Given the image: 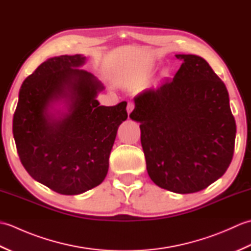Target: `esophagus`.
Listing matches in <instances>:
<instances>
[{
	"mask_svg": "<svg viewBox=\"0 0 251 251\" xmlns=\"http://www.w3.org/2000/svg\"><path fill=\"white\" fill-rule=\"evenodd\" d=\"M134 108H135V103L134 102H128V104H127V112H128V115L130 114V112L134 110Z\"/></svg>",
	"mask_w": 251,
	"mask_h": 251,
	"instance_id": "esophagus-1",
	"label": "esophagus"
}]
</instances>
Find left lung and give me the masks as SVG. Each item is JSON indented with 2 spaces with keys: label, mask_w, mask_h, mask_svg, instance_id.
<instances>
[{
  "label": "left lung",
  "mask_w": 251,
  "mask_h": 251,
  "mask_svg": "<svg viewBox=\"0 0 251 251\" xmlns=\"http://www.w3.org/2000/svg\"><path fill=\"white\" fill-rule=\"evenodd\" d=\"M182 61L173 79L135 98L131 120L140 123L147 170L159 188L175 193L206 189L233 158L236 124L225 83L195 55Z\"/></svg>",
  "instance_id": "left-lung-1"
}]
</instances>
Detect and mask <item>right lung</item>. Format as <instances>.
Instances as JSON below:
<instances>
[{"label":"right lung","instance_id":"add662e5","mask_svg":"<svg viewBox=\"0 0 251 251\" xmlns=\"http://www.w3.org/2000/svg\"><path fill=\"white\" fill-rule=\"evenodd\" d=\"M81 55L46 60L19 90L13 134L21 164L32 178L65 195L81 194L104 180L119 126L127 119L126 101L100 105L103 89L92 73L78 69ZM63 100L67 112H50Z\"/></svg>","mask_w":251,"mask_h":251}]
</instances>
